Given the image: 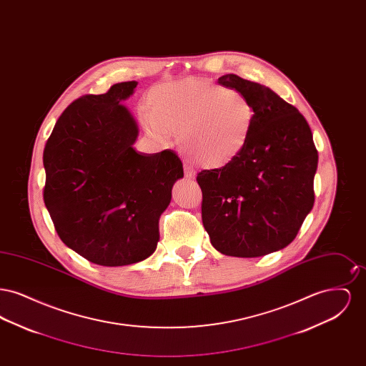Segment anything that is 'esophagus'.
Wrapping results in <instances>:
<instances>
[{"label":"esophagus","mask_w":366,"mask_h":366,"mask_svg":"<svg viewBox=\"0 0 366 366\" xmlns=\"http://www.w3.org/2000/svg\"><path fill=\"white\" fill-rule=\"evenodd\" d=\"M184 174H185V178H188V179H193L194 175H196L188 164H184Z\"/></svg>","instance_id":"34e87169"}]
</instances>
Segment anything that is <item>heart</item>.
I'll list each match as a JSON object with an SVG mask.
<instances>
[{"label":"heart","mask_w":366,"mask_h":366,"mask_svg":"<svg viewBox=\"0 0 366 366\" xmlns=\"http://www.w3.org/2000/svg\"><path fill=\"white\" fill-rule=\"evenodd\" d=\"M147 130L159 139L178 132L181 151L203 169L227 167L243 154L255 123L251 102L209 79L163 84L148 96Z\"/></svg>","instance_id":"1"}]
</instances>
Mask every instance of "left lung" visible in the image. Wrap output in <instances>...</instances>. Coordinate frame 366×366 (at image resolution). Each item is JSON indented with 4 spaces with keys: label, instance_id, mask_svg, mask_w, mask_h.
<instances>
[{
    "label": "left lung",
    "instance_id": "obj_1",
    "mask_svg": "<svg viewBox=\"0 0 366 366\" xmlns=\"http://www.w3.org/2000/svg\"><path fill=\"white\" fill-rule=\"evenodd\" d=\"M218 84L251 102L255 123L233 163L197 174L202 219L217 251L257 258L291 243L313 209L318 152L305 117L272 89L234 74Z\"/></svg>",
    "mask_w": 366,
    "mask_h": 366
}]
</instances>
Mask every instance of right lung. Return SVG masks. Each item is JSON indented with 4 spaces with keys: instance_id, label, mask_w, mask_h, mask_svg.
Segmentation results:
<instances>
[{
    "instance_id": "add662e5",
    "label": "right lung",
    "mask_w": 366,
    "mask_h": 366,
    "mask_svg": "<svg viewBox=\"0 0 366 366\" xmlns=\"http://www.w3.org/2000/svg\"><path fill=\"white\" fill-rule=\"evenodd\" d=\"M137 86L121 82L85 94L60 115L44 149V202L61 242L92 263L147 259L159 242V218L184 177L175 152L139 154V127L121 104Z\"/></svg>"
}]
</instances>
